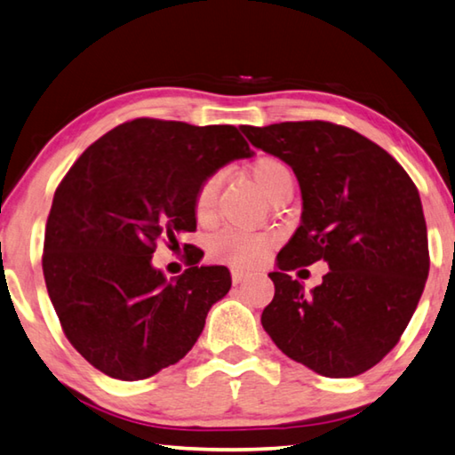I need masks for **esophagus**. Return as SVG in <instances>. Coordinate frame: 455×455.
<instances>
[{
	"instance_id": "esophagus-1",
	"label": "esophagus",
	"mask_w": 455,
	"mask_h": 455,
	"mask_svg": "<svg viewBox=\"0 0 455 455\" xmlns=\"http://www.w3.org/2000/svg\"><path fill=\"white\" fill-rule=\"evenodd\" d=\"M245 277H248V274H245V272H242V269H232V282L237 285V283H242L243 280H245Z\"/></svg>"
}]
</instances>
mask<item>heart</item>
I'll return each instance as SVG.
<instances>
[{
    "label": "heart",
    "instance_id": "b5f03b06",
    "mask_svg": "<svg viewBox=\"0 0 455 455\" xmlns=\"http://www.w3.org/2000/svg\"><path fill=\"white\" fill-rule=\"evenodd\" d=\"M250 173L256 186L272 199L285 186H291V172L282 159L277 157H259L251 164ZM223 183V173L213 172L199 183L194 194V213L197 221L207 223L213 220L215 202H218L220 188ZM274 245V237L269 234H251L242 229H223L212 242V256L240 269H250L259 266L266 259L269 248Z\"/></svg>",
    "mask_w": 455,
    "mask_h": 455
}]
</instances>
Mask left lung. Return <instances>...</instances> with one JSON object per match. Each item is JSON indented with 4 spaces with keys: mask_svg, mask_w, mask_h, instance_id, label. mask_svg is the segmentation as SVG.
<instances>
[{
    "mask_svg": "<svg viewBox=\"0 0 455 455\" xmlns=\"http://www.w3.org/2000/svg\"><path fill=\"white\" fill-rule=\"evenodd\" d=\"M251 146L291 165L301 223L277 253L261 325L282 352L325 378H354L392 352L429 272L416 183L378 143L331 122L242 125ZM323 259L312 292L289 272Z\"/></svg>",
    "mask_w": 455,
    "mask_h": 455,
    "instance_id": "obj_1",
    "label": "left lung"
}]
</instances>
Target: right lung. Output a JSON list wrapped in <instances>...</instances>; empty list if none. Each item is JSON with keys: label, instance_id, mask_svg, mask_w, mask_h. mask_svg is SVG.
Masks as SVG:
<instances>
[{"label": "right lung", "instance_id": "right-lung-1", "mask_svg": "<svg viewBox=\"0 0 455 455\" xmlns=\"http://www.w3.org/2000/svg\"><path fill=\"white\" fill-rule=\"evenodd\" d=\"M250 156L234 125L138 117L69 167L47 215L42 267L63 333L95 370L146 379L194 347L232 277L188 256L189 267L167 282L151 253L159 240L196 232L194 194L207 175Z\"/></svg>", "mask_w": 455, "mask_h": 455}]
</instances>
